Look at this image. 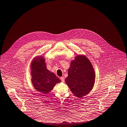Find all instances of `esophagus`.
Instances as JSON below:
<instances>
[{"label":"esophagus","instance_id":"34e87169","mask_svg":"<svg viewBox=\"0 0 127 127\" xmlns=\"http://www.w3.org/2000/svg\"><path fill=\"white\" fill-rule=\"evenodd\" d=\"M60 80H61V81L62 82H64V78L63 77H60Z\"/></svg>","mask_w":127,"mask_h":127}]
</instances>
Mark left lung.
I'll list each match as a JSON object with an SVG mask.
<instances>
[{
	"instance_id": "8db88e82",
	"label": "left lung",
	"mask_w": 127,
	"mask_h": 127,
	"mask_svg": "<svg viewBox=\"0 0 127 127\" xmlns=\"http://www.w3.org/2000/svg\"><path fill=\"white\" fill-rule=\"evenodd\" d=\"M95 82V72L89 59L84 55H78L71 61L68 76L65 83L76 96L82 97L93 89Z\"/></svg>"
}]
</instances>
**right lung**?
<instances>
[{"label":"right lung","mask_w":127,"mask_h":127,"mask_svg":"<svg viewBox=\"0 0 127 127\" xmlns=\"http://www.w3.org/2000/svg\"><path fill=\"white\" fill-rule=\"evenodd\" d=\"M32 82L35 89L42 94H48L60 80L46 68L45 59L42 56L35 58L31 63Z\"/></svg>","instance_id":"add662e5"}]
</instances>
